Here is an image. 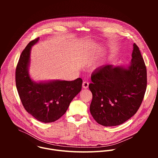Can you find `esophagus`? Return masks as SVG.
Listing matches in <instances>:
<instances>
[{
  "label": "esophagus",
  "instance_id": "1",
  "mask_svg": "<svg viewBox=\"0 0 158 158\" xmlns=\"http://www.w3.org/2000/svg\"><path fill=\"white\" fill-rule=\"evenodd\" d=\"M88 87H89V82H86V81H84V82L82 83V87H83L84 89H87Z\"/></svg>",
  "mask_w": 158,
  "mask_h": 158
}]
</instances>
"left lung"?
<instances>
[{
  "label": "left lung",
  "mask_w": 158,
  "mask_h": 158,
  "mask_svg": "<svg viewBox=\"0 0 158 158\" xmlns=\"http://www.w3.org/2000/svg\"><path fill=\"white\" fill-rule=\"evenodd\" d=\"M93 94L90 112L104 126L120 125L139 109L147 86V71L136 44L129 65H104L91 75Z\"/></svg>",
  "instance_id": "obj_1"
}]
</instances>
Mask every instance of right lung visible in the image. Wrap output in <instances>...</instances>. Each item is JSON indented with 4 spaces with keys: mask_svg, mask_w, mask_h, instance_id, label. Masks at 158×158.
Masks as SVG:
<instances>
[{
    "mask_svg": "<svg viewBox=\"0 0 158 158\" xmlns=\"http://www.w3.org/2000/svg\"><path fill=\"white\" fill-rule=\"evenodd\" d=\"M39 37L31 41L21 53L15 71V83L25 109L37 120L52 123L62 117L75 96L81 91L82 80L50 81L37 82L30 77L29 67L32 46Z\"/></svg>",
    "mask_w": 158,
    "mask_h": 158,
    "instance_id": "right-lung-1",
    "label": "right lung"
}]
</instances>
